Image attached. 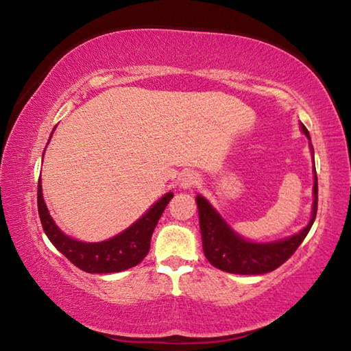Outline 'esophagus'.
Listing matches in <instances>:
<instances>
[{
	"label": "esophagus",
	"instance_id": "34e87169",
	"mask_svg": "<svg viewBox=\"0 0 351 351\" xmlns=\"http://www.w3.org/2000/svg\"><path fill=\"white\" fill-rule=\"evenodd\" d=\"M198 181H199L198 173H195V171H192V170L184 171V173H181V176H180L181 189H190V187L197 186Z\"/></svg>",
	"mask_w": 351,
	"mask_h": 351
}]
</instances>
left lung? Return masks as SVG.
I'll use <instances>...</instances> for the list:
<instances>
[{
  "instance_id": "8db88e82",
  "label": "left lung",
  "mask_w": 351,
  "mask_h": 351,
  "mask_svg": "<svg viewBox=\"0 0 351 351\" xmlns=\"http://www.w3.org/2000/svg\"><path fill=\"white\" fill-rule=\"evenodd\" d=\"M300 130L308 141H310V150L314 159V148L311 145V138L306 127L300 123ZM314 171V186H313V206L311 218L304 229L289 237H285L274 241H252L241 237L239 232L230 228L215 207L207 201L203 195H197V206L199 215L201 240H203V251L206 258L215 268L230 272V274H266L277 269L283 265L300 243L305 240L306 234L310 232L311 226L316 219L317 212V175Z\"/></svg>"
}]
</instances>
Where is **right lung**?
Segmentation results:
<instances>
[{
  "instance_id": "right-lung-1",
  "label": "right lung",
  "mask_w": 351,
  "mask_h": 351,
  "mask_svg": "<svg viewBox=\"0 0 351 351\" xmlns=\"http://www.w3.org/2000/svg\"><path fill=\"white\" fill-rule=\"evenodd\" d=\"M54 133V130H52ZM51 133V138H52ZM49 138V141H51ZM45 154V153H43ZM173 198V192H167L159 198L150 209L139 219L122 230L121 234L111 237L108 240L97 243H86L75 240L63 232L51 217L43 198L41 180L38 181L37 203L41 226H43L47 239L66 257L71 263L90 274H110L133 268L144 260L150 251V240L153 230L167 207L169 201Z\"/></svg>"
}]
</instances>
